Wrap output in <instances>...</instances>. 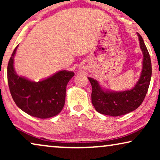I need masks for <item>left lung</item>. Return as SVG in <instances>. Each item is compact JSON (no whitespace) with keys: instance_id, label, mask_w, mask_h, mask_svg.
I'll use <instances>...</instances> for the list:
<instances>
[{"instance_id":"left-lung-1","label":"left lung","mask_w":160,"mask_h":160,"mask_svg":"<svg viewBox=\"0 0 160 160\" xmlns=\"http://www.w3.org/2000/svg\"><path fill=\"white\" fill-rule=\"evenodd\" d=\"M137 35L143 53V62L141 76L132 89L112 91L102 87L93 78L88 77L92 88V103L100 113L111 117L127 114L138 108L145 98L152 78V62L143 38L138 32Z\"/></svg>"}]
</instances>
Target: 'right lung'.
Instances as JSON below:
<instances>
[{
  "label": "right lung",
  "instance_id": "obj_1",
  "mask_svg": "<svg viewBox=\"0 0 160 160\" xmlns=\"http://www.w3.org/2000/svg\"><path fill=\"white\" fill-rule=\"evenodd\" d=\"M17 47L7 67L8 84L15 103L24 112L40 119L59 114L65 105L66 86L74 73L62 70L39 82L17 75L14 68Z\"/></svg>",
  "mask_w": 160,
  "mask_h": 160
}]
</instances>
